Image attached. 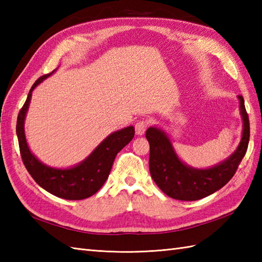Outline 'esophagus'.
I'll return each instance as SVG.
<instances>
[{"mask_svg":"<svg viewBox=\"0 0 262 262\" xmlns=\"http://www.w3.org/2000/svg\"><path fill=\"white\" fill-rule=\"evenodd\" d=\"M147 125H148V122H147L146 120H140V121H137L136 124H135V132H136V134L140 135V136L144 135V133H145V130H146Z\"/></svg>","mask_w":262,"mask_h":262,"instance_id":"obj_1","label":"esophagus"}]
</instances>
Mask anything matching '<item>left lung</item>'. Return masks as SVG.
Wrapping results in <instances>:
<instances>
[{
    "label": "left lung",
    "instance_id": "obj_1",
    "mask_svg": "<svg viewBox=\"0 0 262 262\" xmlns=\"http://www.w3.org/2000/svg\"><path fill=\"white\" fill-rule=\"evenodd\" d=\"M242 117V136L238 146L229 158L206 169L192 168L178 157L168 134L152 126L146 130L149 143V172L158 187L169 197L192 202L207 197L229 182L247 153L250 124L242 96H237Z\"/></svg>",
    "mask_w": 262,
    "mask_h": 262
}]
</instances>
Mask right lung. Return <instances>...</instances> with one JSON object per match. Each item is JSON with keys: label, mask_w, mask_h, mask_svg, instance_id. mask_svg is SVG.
<instances>
[{"label": "right lung", "mask_w": 262, "mask_h": 262, "mask_svg": "<svg viewBox=\"0 0 262 262\" xmlns=\"http://www.w3.org/2000/svg\"><path fill=\"white\" fill-rule=\"evenodd\" d=\"M56 70L39 77L33 83L24 107L18 115L16 136L19 141L21 158L33 180L46 191L56 197L69 200L85 199L91 197L103 186L113 168L116 155L134 138L135 129L133 126H128L111 133L89 154L88 158L71 168H53L39 161L28 146L25 134V120L31 101L32 91L43 80L54 74Z\"/></svg>", "instance_id": "1"}]
</instances>
